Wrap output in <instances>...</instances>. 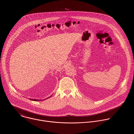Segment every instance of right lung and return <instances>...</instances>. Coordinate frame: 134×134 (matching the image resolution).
I'll use <instances>...</instances> for the list:
<instances>
[{"label":"right lung","mask_w":134,"mask_h":134,"mask_svg":"<svg viewBox=\"0 0 134 134\" xmlns=\"http://www.w3.org/2000/svg\"><path fill=\"white\" fill-rule=\"evenodd\" d=\"M30 100H34V101H38V100H39L38 99H31V98H30Z\"/></svg>","instance_id":"obj_1"}]
</instances>
